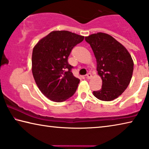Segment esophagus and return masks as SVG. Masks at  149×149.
Listing matches in <instances>:
<instances>
[{"label": "esophagus", "mask_w": 149, "mask_h": 149, "mask_svg": "<svg viewBox=\"0 0 149 149\" xmlns=\"http://www.w3.org/2000/svg\"><path fill=\"white\" fill-rule=\"evenodd\" d=\"M91 77H92V74H91V73H88V74L86 75V78H87V79H89Z\"/></svg>", "instance_id": "obj_1"}]
</instances>
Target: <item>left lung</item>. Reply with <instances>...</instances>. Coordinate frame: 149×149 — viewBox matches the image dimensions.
<instances>
[{
	"label": "left lung",
	"instance_id": "1",
	"mask_svg": "<svg viewBox=\"0 0 149 149\" xmlns=\"http://www.w3.org/2000/svg\"><path fill=\"white\" fill-rule=\"evenodd\" d=\"M97 60L101 89L93 91L98 99L111 101L127 89L132 79L133 62L127 50L114 37L104 33L85 37Z\"/></svg>",
	"mask_w": 149,
	"mask_h": 149
}]
</instances>
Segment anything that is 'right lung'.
I'll list each match as a JSON object with an SVG mask.
<instances>
[{"label": "right lung", "instance_id": "1", "mask_svg": "<svg viewBox=\"0 0 149 149\" xmlns=\"http://www.w3.org/2000/svg\"><path fill=\"white\" fill-rule=\"evenodd\" d=\"M84 37L68 31L50 33L35 45L32 72L39 89L52 101H64L74 95L79 79L74 76L68 59L73 48Z\"/></svg>", "mask_w": 149, "mask_h": 149}]
</instances>
